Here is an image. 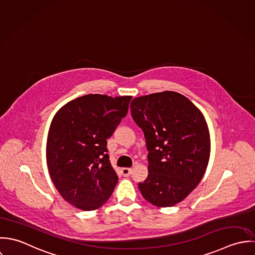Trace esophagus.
Wrapping results in <instances>:
<instances>
[{
    "instance_id": "34e87169",
    "label": "esophagus",
    "mask_w": 255,
    "mask_h": 255,
    "mask_svg": "<svg viewBox=\"0 0 255 255\" xmlns=\"http://www.w3.org/2000/svg\"><path fill=\"white\" fill-rule=\"evenodd\" d=\"M121 172L123 174V176H129L131 173H132V168H129V167H123L121 169Z\"/></svg>"
}]
</instances>
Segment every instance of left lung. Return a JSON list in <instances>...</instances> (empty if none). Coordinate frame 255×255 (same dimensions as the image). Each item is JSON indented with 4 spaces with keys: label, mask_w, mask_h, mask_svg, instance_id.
Wrapping results in <instances>:
<instances>
[{
    "label": "left lung",
    "mask_w": 255,
    "mask_h": 255,
    "mask_svg": "<svg viewBox=\"0 0 255 255\" xmlns=\"http://www.w3.org/2000/svg\"><path fill=\"white\" fill-rule=\"evenodd\" d=\"M130 108L149 151V174L139 189L154 206H174L195 189L208 165L210 134L203 114L187 98L168 91L136 98Z\"/></svg>",
    "instance_id": "8db88e82"
}]
</instances>
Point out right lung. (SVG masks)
<instances>
[{
	"label": "right lung",
	"instance_id": "obj_1",
	"mask_svg": "<svg viewBox=\"0 0 255 255\" xmlns=\"http://www.w3.org/2000/svg\"><path fill=\"white\" fill-rule=\"evenodd\" d=\"M132 97L87 95L65 104L52 120L46 157L52 181L68 203L100 208L112 194L118 176L107 146L128 112Z\"/></svg>",
	"mask_w": 255,
	"mask_h": 255
}]
</instances>
